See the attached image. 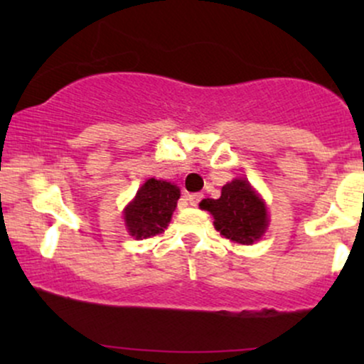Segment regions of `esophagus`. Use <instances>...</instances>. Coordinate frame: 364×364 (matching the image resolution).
Wrapping results in <instances>:
<instances>
[{
  "label": "esophagus",
  "mask_w": 364,
  "mask_h": 364,
  "mask_svg": "<svg viewBox=\"0 0 364 364\" xmlns=\"http://www.w3.org/2000/svg\"><path fill=\"white\" fill-rule=\"evenodd\" d=\"M203 198V195L202 193H191V195H188V202H190V205H193V207H196L200 203V200Z\"/></svg>",
  "instance_id": "obj_1"
}]
</instances>
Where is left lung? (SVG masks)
<instances>
[{"label":"left lung","instance_id":"8db88e82","mask_svg":"<svg viewBox=\"0 0 364 364\" xmlns=\"http://www.w3.org/2000/svg\"><path fill=\"white\" fill-rule=\"evenodd\" d=\"M200 207L214 215V225L220 235L241 245H253L269 223L265 205L246 179L228 183L220 198L202 200Z\"/></svg>","mask_w":364,"mask_h":364}]
</instances>
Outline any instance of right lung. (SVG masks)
<instances>
[{
    "label": "right lung",
    "mask_w": 364,
    "mask_h": 364,
    "mask_svg": "<svg viewBox=\"0 0 364 364\" xmlns=\"http://www.w3.org/2000/svg\"><path fill=\"white\" fill-rule=\"evenodd\" d=\"M178 198L179 188L176 185L154 178L147 179L124 210L129 235L136 240H145L164 231L178 205Z\"/></svg>",
    "instance_id": "1"
}]
</instances>
